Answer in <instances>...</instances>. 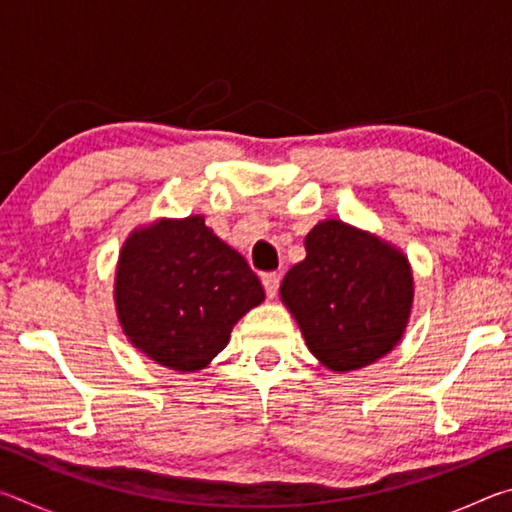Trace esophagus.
Returning a JSON list of instances; mask_svg holds the SVG:
<instances>
[{
	"mask_svg": "<svg viewBox=\"0 0 512 512\" xmlns=\"http://www.w3.org/2000/svg\"><path fill=\"white\" fill-rule=\"evenodd\" d=\"M262 284L266 289V296L268 298H275L277 296V289H280V273H264L262 275Z\"/></svg>",
	"mask_w": 512,
	"mask_h": 512,
	"instance_id": "1",
	"label": "esophagus"
}]
</instances>
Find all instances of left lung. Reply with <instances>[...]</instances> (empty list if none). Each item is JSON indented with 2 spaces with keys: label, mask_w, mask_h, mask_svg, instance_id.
Wrapping results in <instances>:
<instances>
[{
  "label": "left lung",
  "mask_w": 512,
  "mask_h": 512,
  "mask_svg": "<svg viewBox=\"0 0 512 512\" xmlns=\"http://www.w3.org/2000/svg\"><path fill=\"white\" fill-rule=\"evenodd\" d=\"M307 257L280 284L309 352L352 372L393 352L409 327L413 271L400 248L350 223L327 219L305 237Z\"/></svg>",
  "instance_id": "obj_1"
}]
</instances>
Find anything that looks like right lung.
I'll return each mask as SVG.
<instances>
[{
    "instance_id": "right-lung-1",
    "label": "right lung",
    "mask_w": 512,
    "mask_h": 512,
    "mask_svg": "<svg viewBox=\"0 0 512 512\" xmlns=\"http://www.w3.org/2000/svg\"><path fill=\"white\" fill-rule=\"evenodd\" d=\"M115 309L133 348L176 372L203 370L232 327L264 302V287L205 216L155 219L119 250Z\"/></svg>"
}]
</instances>
